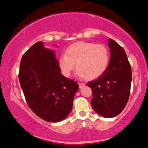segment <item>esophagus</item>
Returning a JSON list of instances; mask_svg holds the SVG:
<instances>
[{"label": "esophagus", "instance_id": "obj_1", "mask_svg": "<svg viewBox=\"0 0 148 148\" xmlns=\"http://www.w3.org/2000/svg\"><path fill=\"white\" fill-rule=\"evenodd\" d=\"M79 88H83L84 87V86H85V84L84 83H79Z\"/></svg>", "mask_w": 148, "mask_h": 148}]
</instances>
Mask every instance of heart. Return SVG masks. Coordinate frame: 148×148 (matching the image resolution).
Here are the masks:
<instances>
[{
  "label": "heart",
  "instance_id": "b5f03b06",
  "mask_svg": "<svg viewBox=\"0 0 148 148\" xmlns=\"http://www.w3.org/2000/svg\"><path fill=\"white\" fill-rule=\"evenodd\" d=\"M58 63L61 72L66 77L70 76L76 67L79 76L88 80L96 79L108 67L109 52L104 45L79 42L67 47L65 55L61 56Z\"/></svg>",
  "mask_w": 148,
  "mask_h": 148
}]
</instances>
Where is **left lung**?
Returning a JSON list of instances; mask_svg holds the SVG:
<instances>
[{"instance_id": "obj_1", "label": "left lung", "mask_w": 148, "mask_h": 148, "mask_svg": "<svg viewBox=\"0 0 148 148\" xmlns=\"http://www.w3.org/2000/svg\"><path fill=\"white\" fill-rule=\"evenodd\" d=\"M111 59L105 72L95 81L88 83L91 88V106L98 114L113 118L126 106L130 95L132 68L121 46L110 38Z\"/></svg>"}]
</instances>
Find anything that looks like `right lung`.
<instances>
[{"instance_id": "right-lung-1", "label": "right lung", "mask_w": 148, "mask_h": 148, "mask_svg": "<svg viewBox=\"0 0 148 148\" xmlns=\"http://www.w3.org/2000/svg\"><path fill=\"white\" fill-rule=\"evenodd\" d=\"M54 51L37 42L20 62L18 79L25 101L33 113L47 122L64 119L73 107L79 85L60 74Z\"/></svg>"}]
</instances>
